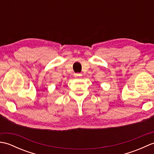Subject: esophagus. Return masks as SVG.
Wrapping results in <instances>:
<instances>
[{
  "label": "esophagus",
  "mask_w": 154,
  "mask_h": 154,
  "mask_svg": "<svg viewBox=\"0 0 154 154\" xmlns=\"http://www.w3.org/2000/svg\"><path fill=\"white\" fill-rule=\"evenodd\" d=\"M74 76H75V77H79L81 76H82V75L80 74V73H75Z\"/></svg>",
  "instance_id": "obj_1"
}]
</instances>
